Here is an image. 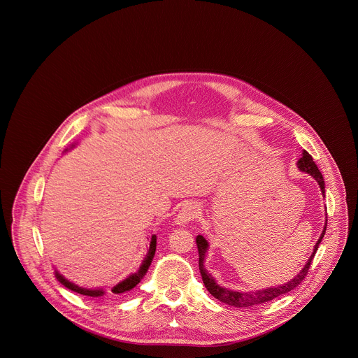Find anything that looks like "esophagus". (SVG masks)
I'll return each instance as SVG.
<instances>
[{
    "label": "esophagus",
    "instance_id": "34e87169",
    "mask_svg": "<svg viewBox=\"0 0 358 358\" xmlns=\"http://www.w3.org/2000/svg\"><path fill=\"white\" fill-rule=\"evenodd\" d=\"M199 214V208L195 206V203H185V206L180 210L177 218H176V224L185 227L189 221H192L194 218H196V215Z\"/></svg>",
    "mask_w": 358,
    "mask_h": 358
}]
</instances>
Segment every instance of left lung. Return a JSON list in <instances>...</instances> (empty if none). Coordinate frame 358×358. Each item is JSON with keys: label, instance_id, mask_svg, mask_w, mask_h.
Instances as JSON below:
<instances>
[{"label": "left lung", "instance_id": "8db88e82", "mask_svg": "<svg viewBox=\"0 0 358 358\" xmlns=\"http://www.w3.org/2000/svg\"><path fill=\"white\" fill-rule=\"evenodd\" d=\"M297 169L303 173H308L310 174L316 181L317 184L320 185V189L324 195V180H323V176L320 173V170L317 169L316 163L313 162V157L309 155L308 151L303 150L301 151V157L299 159L297 162ZM326 228H327V214H326V224H324V228H323V232L320 235V238L317 239L316 245H315V249H313V253L310 255V258L308 259V262H306V265L303 266V269L289 282H286L285 285H280V286H275V287H268V289H261V290H257V292H236V290H231V289H227V287H222L220 286L215 279L211 276V273L207 272V269L203 268V259H206V253L208 250V242L207 239L203 238L202 235H198L196 236V246H198V257H199V261H198V266H199V272H201V276H202V282L203 285H206L207 290L218 300H221L222 303L225 304H229V306H234V308H250V306H258V304H262L265 301H269L272 299H276L278 296H282L287 292H292L296 286H299L303 279L306 278V275H308L309 272V268H310V264L315 258V253L326 234Z\"/></svg>", "mask_w": 358, "mask_h": 358}]
</instances>
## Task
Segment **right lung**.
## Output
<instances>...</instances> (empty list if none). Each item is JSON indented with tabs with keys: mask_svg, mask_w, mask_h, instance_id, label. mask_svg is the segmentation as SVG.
Masks as SVG:
<instances>
[{
	"mask_svg": "<svg viewBox=\"0 0 358 358\" xmlns=\"http://www.w3.org/2000/svg\"><path fill=\"white\" fill-rule=\"evenodd\" d=\"M156 245H157V238H156V235H152V236H151V241H150L148 252H147V255H145V258H144V261H143L140 269H138L136 273L129 275L124 280L119 282L116 286H113L112 290H110L112 293H115V294L126 293V292L131 290L136 285L140 283V280H141V279L144 278V275L147 273V271H148V268H150V265H151L152 258H155ZM55 276H57V279H58L65 287H68V289H71V290H73V292H76V293H80V294H83V296L99 297V296H103V294L106 293L103 289H100V287H99V289H86V287H80V286H78V285L69 282L68 279H65L58 271H55Z\"/></svg>",
	"mask_w": 358,
	"mask_h": 358,
	"instance_id": "add662e5",
	"label": "right lung"
}]
</instances>
